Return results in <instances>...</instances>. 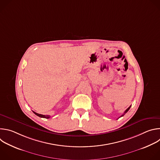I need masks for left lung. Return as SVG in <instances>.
<instances>
[{"instance_id": "1", "label": "left lung", "mask_w": 160, "mask_h": 160, "mask_svg": "<svg viewBox=\"0 0 160 160\" xmlns=\"http://www.w3.org/2000/svg\"><path fill=\"white\" fill-rule=\"evenodd\" d=\"M130 107H131V106H129V107H128V108H127V109H126V110H125V112H124V113H123V115H122V116H121V117H123V115H125V113H126V112H127V111H128V110H129V109H130Z\"/></svg>"}]
</instances>
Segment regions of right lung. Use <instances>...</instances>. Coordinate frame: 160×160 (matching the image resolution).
Masks as SVG:
<instances>
[{
  "instance_id": "add662e5",
  "label": "right lung",
  "mask_w": 160,
  "mask_h": 160,
  "mask_svg": "<svg viewBox=\"0 0 160 160\" xmlns=\"http://www.w3.org/2000/svg\"><path fill=\"white\" fill-rule=\"evenodd\" d=\"M36 115H37L38 117H41V118H49L51 117V116L49 115H41V114H38L37 112H35V111H33Z\"/></svg>"
}]
</instances>
